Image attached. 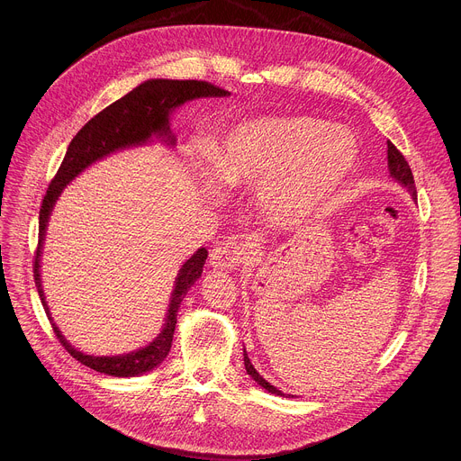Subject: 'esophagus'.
Returning <instances> with one entry per match:
<instances>
[{
  "label": "esophagus",
  "mask_w": 461,
  "mask_h": 461,
  "mask_svg": "<svg viewBox=\"0 0 461 461\" xmlns=\"http://www.w3.org/2000/svg\"><path fill=\"white\" fill-rule=\"evenodd\" d=\"M248 255V248L244 244H240L235 239H228L219 242L213 249H212V265L219 270H226L231 272L237 267L242 265V260Z\"/></svg>",
  "instance_id": "esophagus-1"
}]
</instances>
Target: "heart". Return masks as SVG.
Listing matches in <instances>:
<instances>
[{
  "mask_svg": "<svg viewBox=\"0 0 461 461\" xmlns=\"http://www.w3.org/2000/svg\"><path fill=\"white\" fill-rule=\"evenodd\" d=\"M348 131L312 118H265L239 125L212 155L213 175L226 185L276 180L270 204L283 219L306 213L357 166Z\"/></svg>",
  "mask_w": 461,
  "mask_h": 461,
  "instance_id": "b5f03b06",
  "label": "heart"
}]
</instances>
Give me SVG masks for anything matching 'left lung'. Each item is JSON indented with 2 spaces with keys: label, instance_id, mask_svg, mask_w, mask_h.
Here are the masks:
<instances>
[{
  "label": "left lung",
  "instance_id": "8db88e82",
  "mask_svg": "<svg viewBox=\"0 0 461 461\" xmlns=\"http://www.w3.org/2000/svg\"><path fill=\"white\" fill-rule=\"evenodd\" d=\"M386 146H388L386 155H388V171H390V176H392L393 180H396V182H400V184L412 194V199L416 201V184H414V176H412V169H411L409 162L405 160V157L400 153V149H398L396 146H393L392 142H386ZM244 366H246V372L251 375V379L257 381V384H260L262 388H267L268 392L277 393V396H283V398H294V396H290V393H285L283 390L276 388L274 384H270L265 377H262V375L253 368V365L249 363V357H248L246 350H244Z\"/></svg>",
  "mask_w": 461,
  "mask_h": 461
}]
</instances>
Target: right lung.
Segmentation results:
<instances>
[{
	"instance_id": "1",
	"label": "right lung",
	"mask_w": 461,
	"mask_h": 461,
	"mask_svg": "<svg viewBox=\"0 0 461 461\" xmlns=\"http://www.w3.org/2000/svg\"><path fill=\"white\" fill-rule=\"evenodd\" d=\"M230 93L222 87H217L210 82L203 80H148L135 87L114 104L107 105L96 116H93L71 140L68 153H65L61 166L58 167L54 178L50 180L43 203L40 208V230H38V248L34 253V283L45 308V313L52 324V330L61 343L77 361L82 365L107 374L114 377H135L157 368L169 354L173 334L176 326V312L187 290L203 276L204 262L208 258V249H196L191 258L184 262L176 279L175 288L169 299V310L166 313V324L158 338H155L148 347L122 354V356H87L77 350L59 332V328L54 324L49 306L45 303L41 279H40V255L45 240L47 222L50 212L61 194L63 187L68 185L75 176H78L86 167L93 162L133 146H142L151 137L164 139L167 144H175V135L169 129V114L178 105L194 100V98H208V96H228Z\"/></svg>"
}]
</instances>
